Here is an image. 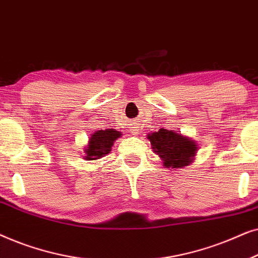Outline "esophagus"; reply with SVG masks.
Segmentation results:
<instances>
[{
	"label": "esophagus",
	"instance_id": "obj_1",
	"mask_svg": "<svg viewBox=\"0 0 258 258\" xmlns=\"http://www.w3.org/2000/svg\"><path fill=\"white\" fill-rule=\"evenodd\" d=\"M133 135H137V134H139V130H137V129H133Z\"/></svg>",
	"mask_w": 258,
	"mask_h": 258
}]
</instances>
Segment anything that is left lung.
Segmentation results:
<instances>
[{
	"mask_svg": "<svg viewBox=\"0 0 258 258\" xmlns=\"http://www.w3.org/2000/svg\"><path fill=\"white\" fill-rule=\"evenodd\" d=\"M151 149L161 158L164 168L183 169L195 161L199 144L175 130L160 129L148 134Z\"/></svg>",
	"mask_w": 258,
	"mask_h": 258,
	"instance_id": "obj_1",
	"label": "left lung"
}]
</instances>
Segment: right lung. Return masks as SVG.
Listing matches in <instances>:
<instances>
[{"instance_id": "obj_1", "label": "right lung", "mask_w": 258, "mask_h": 258, "mask_svg": "<svg viewBox=\"0 0 258 258\" xmlns=\"http://www.w3.org/2000/svg\"><path fill=\"white\" fill-rule=\"evenodd\" d=\"M122 136L121 132L115 129H101L91 134L88 144L84 147L83 158L86 161H95L107 156L111 151L115 141Z\"/></svg>"}]
</instances>
